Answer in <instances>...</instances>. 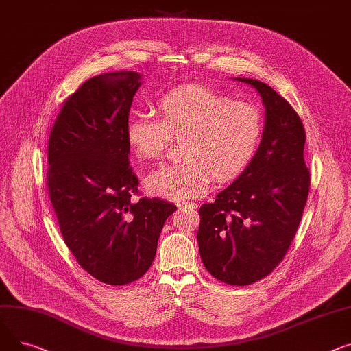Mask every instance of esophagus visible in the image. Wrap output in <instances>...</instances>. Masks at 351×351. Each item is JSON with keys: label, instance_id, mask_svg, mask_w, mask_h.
<instances>
[{"label": "esophagus", "instance_id": "esophagus-1", "mask_svg": "<svg viewBox=\"0 0 351 351\" xmlns=\"http://www.w3.org/2000/svg\"><path fill=\"white\" fill-rule=\"evenodd\" d=\"M180 210H187V208H191V210H195L197 208V204L195 202H190V201H184L181 204H178Z\"/></svg>", "mask_w": 351, "mask_h": 351}]
</instances>
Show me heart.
<instances>
[{"label": "heart", "mask_w": 351, "mask_h": 351, "mask_svg": "<svg viewBox=\"0 0 351 351\" xmlns=\"http://www.w3.org/2000/svg\"><path fill=\"white\" fill-rule=\"evenodd\" d=\"M160 119L134 113L126 138L140 161L162 157L171 137L185 138L184 162L164 166L144 178L154 195L182 201L207 193L218 182L238 177L255 157L263 136L261 110L208 86L187 85L164 93L156 103Z\"/></svg>", "instance_id": "obj_1"}]
</instances>
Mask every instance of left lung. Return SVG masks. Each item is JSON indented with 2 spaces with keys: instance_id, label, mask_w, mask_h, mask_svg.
Returning <instances> with one entry per match:
<instances>
[{
  "instance_id": "obj_1",
  "label": "left lung",
  "mask_w": 351,
  "mask_h": 351,
  "mask_svg": "<svg viewBox=\"0 0 351 351\" xmlns=\"http://www.w3.org/2000/svg\"><path fill=\"white\" fill-rule=\"evenodd\" d=\"M237 80L262 97L263 136L243 173L214 202L201 205L197 239L202 263L215 279L245 286L269 275L289 250L311 173L303 157L304 128L291 103L263 82Z\"/></svg>"
}]
</instances>
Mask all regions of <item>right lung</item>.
Returning a JSON list of instances; mask_svg holds the SVG:
<instances>
[{
  "label": "right lung",
  "mask_w": 351,
  "mask_h": 351,
  "mask_svg": "<svg viewBox=\"0 0 351 351\" xmlns=\"http://www.w3.org/2000/svg\"><path fill=\"white\" fill-rule=\"evenodd\" d=\"M136 72L86 80L62 106L49 136L48 191L59 230L79 265L95 279L128 285L149 271L176 205L138 194L126 126Z\"/></svg>",
  "instance_id": "add662e5"
}]
</instances>
